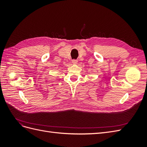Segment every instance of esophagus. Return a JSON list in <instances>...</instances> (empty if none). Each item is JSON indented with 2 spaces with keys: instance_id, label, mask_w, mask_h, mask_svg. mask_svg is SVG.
Instances as JSON below:
<instances>
[{
  "instance_id": "obj_1",
  "label": "esophagus",
  "mask_w": 147,
  "mask_h": 147,
  "mask_svg": "<svg viewBox=\"0 0 147 147\" xmlns=\"http://www.w3.org/2000/svg\"><path fill=\"white\" fill-rule=\"evenodd\" d=\"M72 63L74 64H76L78 63V61L76 59H73V60H72Z\"/></svg>"
}]
</instances>
